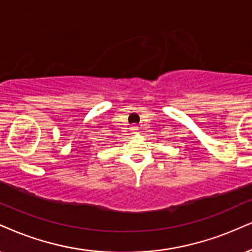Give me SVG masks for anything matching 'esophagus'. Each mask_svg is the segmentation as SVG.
Here are the masks:
<instances>
[{
	"label": "esophagus",
	"mask_w": 252,
	"mask_h": 252,
	"mask_svg": "<svg viewBox=\"0 0 252 252\" xmlns=\"http://www.w3.org/2000/svg\"><path fill=\"white\" fill-rule=\"evenodd\" d=\"M131 128H132L133 133H136V131H138V127H136V126H133V127H131Z\"/></svg>",
	"instance_id": "34e87169"
}]
</instances>
